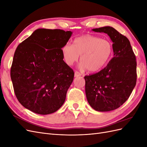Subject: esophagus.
Instances as JSON below:
<instances>
[{
  "label": "esophagus",
  "mask_w": 147,
  "mask_h": 147,
  "mask_svg": "<svg viewBox=\"0 0 147 147\" xmlns=\"http://www.w3.org/2000/svg\"><path fill=\"white\" fill-rule=\"evenodd\" d=\"M79 76H81V74L79 73L78 71H75V77H77Z\"/></svg>",
  "instance_id": "esophagus-1"
}]
</instances>
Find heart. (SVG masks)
<instances>
[{"label": "heart", "mask_w": 147, "mask_h": 147, "mask_svg": "<svg viewBox=\"0 0 147 147\" xmlns=\"http://www.w3.org/2000/svg\"><path fill=\"white\" fill-rule=\"evenodd\" d=\"M66 64L72 65L78 61L80 67L90 72L101 70L108 63L113 53L112 44L107 39L90 34H85L74 39L73 45L66 43L62 48Z\"/></svg>", "instance_id": "obj_1"}]
</instances>
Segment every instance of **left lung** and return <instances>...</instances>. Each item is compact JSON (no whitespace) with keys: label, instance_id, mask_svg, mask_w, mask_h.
<instances>
[{"label":"left lung","instance_id":"obj_1","mask_svg":"<svg viewBox=\"0 0 147 147\" xmlns=\"http://www.w3.org/2000/svg\"><path fill=\"white\" fill-rule=\"evenodd\" d=\"M92 30L107 34L113 42L114 56L104 69L84 77L86 96L93 109L109 112L122 105L134 90L136 58L128 38L113 28L105 26Z\"/></svg>","mask_w":147,"mask_h":147}]
</instances>
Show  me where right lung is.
Instances as JSON below:
<instances>
[{"label":"right lung","mask_w":147,"mask_h":147,"mask_svg":"<svg viewBox=\"0 0 147 147\" xmlns=\"http://www.w3.org/2000/svg\"><path fill=\"white\" fill-rule=\"evenodd\" d=\"M72 34L38 29L16 48L10 76L16 98L26 109L48 115L64 103L74 72L64 61L62 48Z\"/></svg>","instance_id":"obj_1"}]
</instances>
